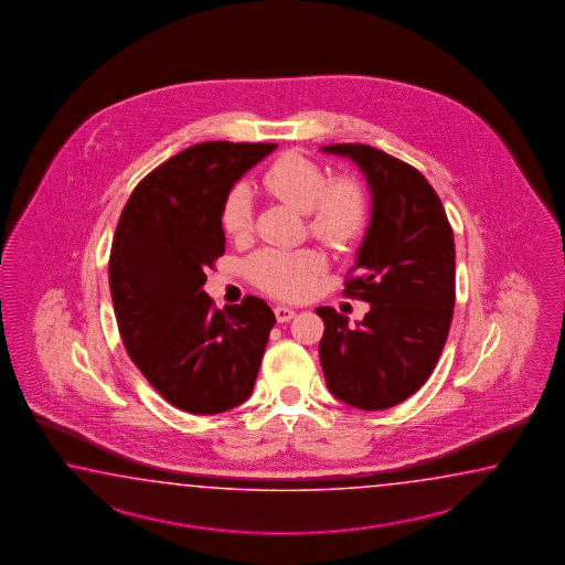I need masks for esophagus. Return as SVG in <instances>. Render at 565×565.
Returning <instances> with one entry per match:
<instances>
[{"label":"esophagus","instance_id":"1","mask_svg":"<svg viewBox=\"0 0 565 565\" xmlns=\"http://www.w3.org/2000/svg\"><path fill=\"white\" fill-rule=\"evenodd\" d=\"M275 315H277L278 323H287V321H290V319L295 317V311H292V309H288V307L278 305V307H275Z\"/></svg>","mask_w":565,"mask_h":565}]
</instances>
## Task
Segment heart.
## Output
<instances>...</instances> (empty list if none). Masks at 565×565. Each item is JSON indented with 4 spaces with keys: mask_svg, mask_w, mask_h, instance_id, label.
<instances>
[{
    "mask_svg": "<svg viewBox=\"0 0 565 565\" xmlns=\"http://www.w3.org/2000/svg\"><path fill=\"white\" fill-rule=\"evenodd\" d=\"M263 188L280 202L307 212L312 236L343 246L355 241L367 224V195L360 181L335 178L327 181L324 169L302 153L288 151L263 173ZM220 224L226 236L242 241L253 232V198L244 185H234L220 207ZM323 258L312 250H260L248 260V273L258 287L280 299H302L323 273Z\"/></svg>",
    "mask_w": 565,
    "mask_h": 565,
    "instance_id": "1",
    "label": "heart"
}]
</instances>
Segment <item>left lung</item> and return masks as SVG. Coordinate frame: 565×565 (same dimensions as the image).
<instances>
[{
  "label": "left lung",
  "mask_w": 565,
  "mask_h": 565,
  "mask_svg": "<svg viewBox=\"0 0 565 565\" xmlns=\"http://www.w3.org/2000/svg\"><path fill=\"white\" fill-rule=\"evenodd\" d=\"M324 153L349 157L372 190V222L358 273L345 295L372 305L358 327L331 307L319 358L333 396L360 409L396 406L430 377L455 309V238L445 207L420 171L370 145L339 143Z\"/></svg>",
  "instance_id": "1"
}]
</instances>
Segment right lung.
Listing matches in <instances>:
<instances>
[{
    "mask_svg": "<svg viewBox=\"0 0 565 565\" xmlns=\"http://www.w3.org/2000/svg\"><path fill=\"white\" fill-rule=\"evenodd\" d=\"M277 143L193 145L137 183L113 238L108 285L125 349L175 408L220 414L253 394L275 312L258 297L224 311L204 292L224 254L220 207Z\"/></svg>",
    "mask_w": 565,
    "mask_h": 565,
    "instance_id": "obj_1",
    "label": "right lung"
}]
</instances>
